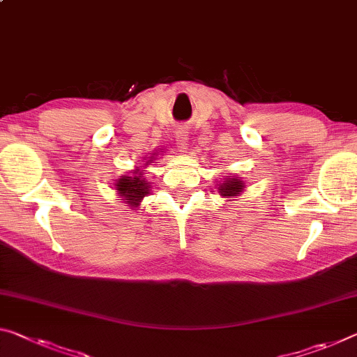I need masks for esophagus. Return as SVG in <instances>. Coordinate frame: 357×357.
Segmentation results:
<instances>
[{"mask_svg": "<svg viewBox=\"0 0 357 357\" xmlns=\"http://www.w3.org/2000/svg\"><path fill=\"white\" fill-rule=\"evenodd\" d=\"M174 141H176V146L181 152L188 149L189 143V128L185 126H178L174 128Z\"/></svg>", "mask_w": 357, "mask_h": 357, "instance_id": "34e87169", "label": "esophagus"}]
</instances>
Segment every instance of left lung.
Here are the masks:
<instances>
[{"label":"left lung","mask_w":357,"mask_h":357,"mask_svg":"<svg viewBox=\"0 0 357 357\" xmlns=\"http://www.w3.org/2000/svg\"><path fill=\"white\" fill-rule=\"evenodd\" d=\"M245 181H243L240 176H227L225 178L222 183H218L216 184V189L219 192L220 197H224L227 202H231L236 197H240L241 192H245Z\"/></svg>","instance_id":"1"}]
</instances>
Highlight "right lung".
<instances>
[{
	"label": "right lung",
	"instance_id": "right-lung-1",
	"mask_svg": "<svg viewBox=\"0 0 357 357\" xmlns=\"http://www.w3.org/2000/svg\"><path fill=\"white\" fill-rule=\"evenodd\" d=\"M160 154H163V151H160ZM158 152H152V155L144 157V163L139 167H135L132 169V174H122L116 179L114 183V189L117 192L119 199L123 200V203L135 211L138 209L141 202H143L144 197L149 195L151 192V181L146 178V172L151 163H154L155 158L160 155Z\"/></svg>",
	"mask_w": 357,
	"mask_h": 357
}]
</instances>
